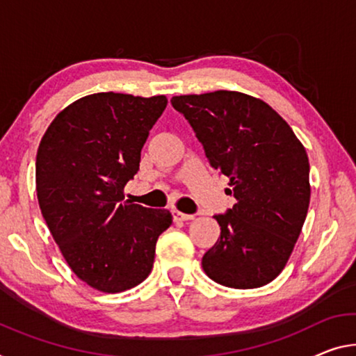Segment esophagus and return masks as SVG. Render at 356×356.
I'll use <instances>...</instances> for the list:
<instances>
[{
	"label": "esophagus",
	"instance_id": "1",
	"mask_svg": "<svg viewBox=\"0 0 356 356\" xmlns=\"http://www.w3.org/2000/svg\"><path fill=\"white\" fill-rule=\"evenodd\" d=\"M173 220L175 221H191L194 220V215H184L181 211H173Z\"/></svg>",
	"mask_w": 356,
	"mask_h": 356
}]
</instances>
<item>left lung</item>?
Wrapping results in <instances>:
<instances>
[{"mask_svg":"<svg viewBox=\"0 0 356 356\" xmlns=\"http://www.w3.org/2000/svg\"><path fill=\"white\" fill-rule=\"evenodd\" d=\"M172 105L193 125L215 170L237 199L202 267L220 285L250 289L285 269L310 202L309 157L275 109L242 92L179 95Z\"/></svg>","mask_w":356,"mask_h":356,"instance_id":"obj_1","label":"left lung"}]
</instances>
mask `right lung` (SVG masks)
Segmentation results:
<instances>
[{
	"mask_svg": "<svg viewBox=\"0 0 356 356\" xmlns=\"http://www.w3.org/2000/svg\"><path fill=\"white\" fill-rule=\"evenodd\" d=\"M167 106L165 95L100 92L63 108L36 154L42 218L70 269L102 293L140 285L172 213L124 200L141 147Z\"/></svg>",
	"mask_w": 356,
	"mask_h": 356,
	"instance_id": "obj_1",
	"label": "right lung"
}]
</instances>
